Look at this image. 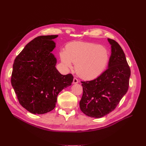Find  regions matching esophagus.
<instances>
[{
	"instance_id": "34e87169",
	"label": "esophagus",
	"mask_w": 146,
	"mask_h": 146,
	"mask_svg": "<svg viewBox=\"0 0 146 146\" xmlns=\"http://www.w3.org/2000/svg\"><path fill=\"white\" fill-rule=\"evenodd\" d=\"M78 83V80L77 78H74L73 79V83L74 84H76V83Z\"/></svg>"
}]
</instances>
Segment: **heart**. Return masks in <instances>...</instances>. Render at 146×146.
<instances>
[{"mask_svg": "<svg viewBox=\"0 0 146 146\" xmlns=\"http://www.w3.org/2000/svg\"><path fill=\"white\" fill-rule=\"evenodd\" d=\"M61 63L66 69L76 63L78 75L85 80L100 76L105 70L110 59V52L104 46L90 42L75 41L69 43L66 50L60 53Z\"/></svg>", "mask_w": 146, "mask_h": 146, "instance_id": "b5f03b06", "label": "heart"}]
</instances>
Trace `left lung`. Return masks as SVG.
I'll return each mask as SVG.
<instances>
[{"label": "left lung", "instance_id": "8db88e82", "mask_svg": "<svg viewBox=\"0 0 146 146\" xmlns=\"http://www.w3.org/2000/svg\"><path fill=\"white\" fill-rule=\"evenodd\" d=\"M108 41L111 47L108 69L94 80L81 82L80 108L91 117L100 118L113 111L129 89L131 71L124 52L116 41Z\"/></svg>", "mask_w": 146, "mask_h": 146}]
</instances>
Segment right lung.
Returning a JSON list of instances; mask_svg holds the SVG:
<instances>
[{
  "label": "right lung",
  "mask_w": 146,
  "mask_h": 146,
  "mask_svg": "<svg viewBox=\"0 0 146 146\" xmlns=\"http://www.w3.org/2000/svg\"><path fill=\"white\" fill-rule=\"evenodd\" d=\"M58 35L40 36L28 43L16 56L13 66L11 85L19 104L33 114H42L54 110L57 96L73 81L71 74H61L51 52L53 39Z\"/></svg>",
  "instance_id": "add662e5"
}]
</instances>
